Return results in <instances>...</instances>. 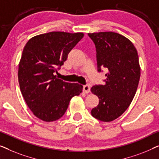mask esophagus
<instances>
[{"label":"esophagus","mask_w":159,"mask_h":159,"mask_svg":"<svg viewBox=\"0 0 159 159\" xmlns=\"http://www.w3.org/2000/svg\"><path fill=\"white\" fill-rule=\"evenodd\" d=\"M90 91V88L89 84H86V85L83 86V92L85 93H89Z\"/></svg>","instance_id":"esophagus-1"}]
</instances>
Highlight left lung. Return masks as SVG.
Returning a JSON list of instances; mask_svg holds the SVG:
<instances>
[{"label": "left lung", "mask_w": 159, "mask_h": 159, "mask_svg": "<svg viewBox=\"0 0 159 159\" xmlns=\"http://www.w3.org/2000/svg\"><path fill=\"white\" fill-rule=\"evenodd\" d=\"M88 36L96 48L98 71L106 69L107 71L105 84L91 88L99 98L91 114L108 122L127 109L135 95L140 77L138 51L129 39L116 32H94Z\"/></svg>", "instance_id": "obj_1"}]
</instances>
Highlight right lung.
Masks as SVG:
<instances>
[{
  "label": "right lung",
  "instance_id": "right-lung-1",
  "mask_svg": "<svg viewBox=\"0 0 159 159\" xmlns=\"http://www.w3.org/2000/svg\"><path fill=\"white\" fill-rule=\"evenodd\" d=\"M82 32H51L34 36L25 45L18 79L24 99L34 116L50 122L64 116L71 98L82 85L58 79L55 74L83 38Z\"/></svg>",
  "mask_w": 159,
  "mask_h": 159
}]
</instances>
